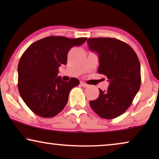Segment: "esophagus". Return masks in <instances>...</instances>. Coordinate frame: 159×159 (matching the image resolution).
<instances>
[{
	"label": "esophagus",
	"mask_w": 159,
	"mask_h": 159,
	"mask_svg": "<svg viewBox=\"0 0 159 159\" xmlns=\"http://www.w3.org/2000/svg\"><path fill=\"white\" fill-rule=\"evenodd\" d=\"M80 84H81L82 87H84V88H87V87H88V84H86L85 82H80Z\"/></svg>",
	"instance_id": "34e87169"
}]
</instances>
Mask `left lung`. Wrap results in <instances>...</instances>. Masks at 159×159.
<instances>
[{"label": "left lung", "mask_w": 159, "mask_h": 159, "mask_svg": "<svg viewBox=\"0 0 159 159\" xmlns=\"http://www.w3.org/2000/svg\"><path fill=\"white\" fill-rule=\"evenodd\" d=\"M90 51L98 55V72L106 76L109 86L99 89L98 98L90 101L92 109L106 119L116 118L131 106L141 84L140 64L133 49L116 38H89Z\"/></svg>", "instance_id": "obj_1"}]
</instances>
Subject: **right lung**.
<instances>
[{
    "label": "right lung",
    "mask_w": 159,
    "mask_h": 159,
    "mask_svg": "<svg viewBox=\"0 0 159 159\" xmlns=\"http://www.w3.org/2000/svg\"><path fill=\"white\" fill-rule=\"evenodd\" d=\"M87 38L70 39L49 36L34 42L24 52L18 65V89L24 102L39 116L51 118L64 109L70 90L80 81L58 77V68L67 63L71 48L80 46Z\"/></svg>",
    "instance_id": "obj_1"
}]
</instances>
